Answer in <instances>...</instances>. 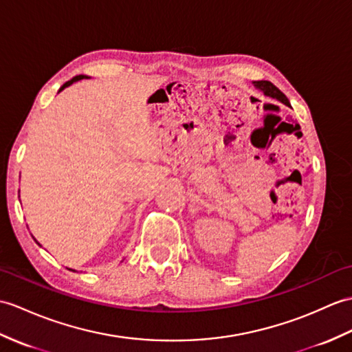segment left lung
I'll return each mask as SVG.
<instances>
[{
  "mask_svg": "<svg viewBox=\"0 0 352 352\" xmlns=\"http://www.w3.org/2000/svg\"><path fill=\"white\" fill-rule=\"evenodd\" d=\"M255 85H256L258 88L263 89L265 96L273 97V99H277L279 102H282V103H285L287 106H289L288 97L285 96L276 85H273L272 82H270V80H258V82H255Z\"/></svg>",
  "mask_w": 352,
  "mask_h": 352,
  "instance_id": "obj_1",
  "label": "left lung"
}]
</instances>
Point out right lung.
Masks as SVG:
<instances>
[{"mask_svg": "<svg viewBox=\"0 0 352 352\" xmlns=\"http://www.w3.org/2000/svg\"><path fill=\"white\" fill-rule=\"evenodd\" d=\"M80 79H84V76L82 75H79V76H75V78H73V79H70V80H67V82H65L61 88H60V91H61V89H64L65 87H69L70 84H73V82H76V80H80ZM73 272H75V270H73Z\"/></svg>", "mask_w": 352, "mask_h": 352, "instance_id": "obj_1", "label": "right lung"}]
</instances>
